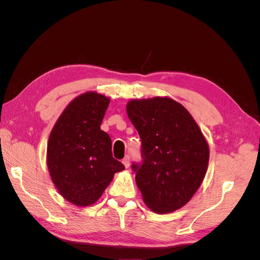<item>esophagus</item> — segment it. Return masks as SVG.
<instances>
[{
	"instance_id": "1",
	"label": "esophagus",
	"mask_w": 260,
	"mask_h": 260,
	"mask_svg": "<svg viewBox=\"0 0 260 260\" xmlns=\"http://www.w3.org/2000/svg\"><path fill=\"white\" fill-rule=\"evenodd\" d=\"M122 164L125 168H129V166H130V156L129 155L124 156V158L122 159Z\"/></svg>"
}]
</instances>
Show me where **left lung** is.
Segmentation results:
<instances>
[{"label":"left lung","instance_id":"8db88e82","mask_svg":"<svg viewBox=\"0 0 260 260\" xmlns=\"http://www.w3.org/2000/svg\"><path fill=\"white\" fill-rule=\"evenodd\" d=\"M127 114L142 141L143 161L132 169L145 205L156 214L184 206L208 167L209 147L198 123L169 98L132 100Z\"/></svg>","mask_w":260,"mask_h":260}]
</instances>
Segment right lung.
Instances as JSON below:
<instances>
[{"label": "right lung", "mask_w": 260, "mask_h": 260, "mask_svg": "<svg viewBox=\"0 0 260 260\" xmlns=\"http://www.w3.org/2000/svg\"><path fill=\"white\" fill-rule=\"evenodd\" d=\"M109 100L86 92L73 100L51 131L46 161L59 194L77 206L95 203L124 166L113 157L112 140L101 130Z\"/></svg>", "instance_id": "1"}]
</instances>
